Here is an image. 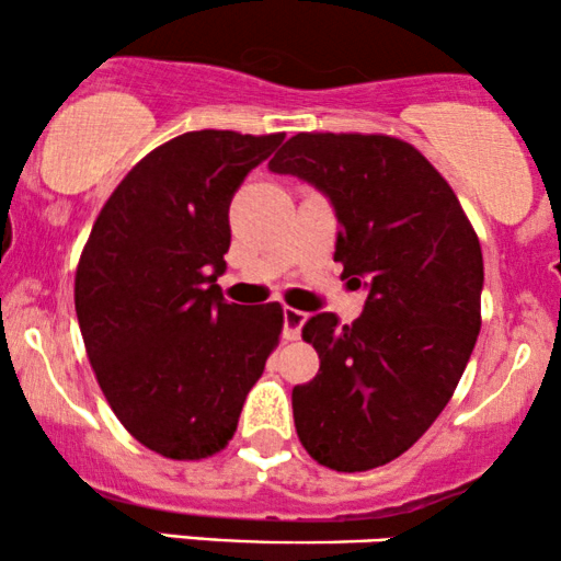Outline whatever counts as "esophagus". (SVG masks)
Masks as SVG:
<instances>
[{"label": "esophagus", "instance_id": "1", "mask_svg": "<svg viewBox=\"0 0 561 561\" xmlns=\"http://www.w3.org/2000/svg\"><path fill=\"white\" fill-rule=\"evenodd\" d=\"M305 322H307L305 312H299V309H294V307L283 309V339H286V341L299 339Z\"/></svg>", "mask_w": 561, "mask_h": 561}]
</instances>
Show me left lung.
<instances>
[{
	"instance_id": "1",
	"label": "left lung",
	"mask_w": 561,
	"mask_h": 561,
	"mask_svg": "<svg viewBox=\"0 0 561 561\" xmlns=\"http://www.w3.org/2000/svg\"><path fill=\"white\" fill-rule=\"evenodd\" d=\"M270 170L331 199L333 260L370 291L352 325L322 312L301 328L320 373L294 386L296 433L331 470H373L433 425L470 362L483 291L478 233L444 175L401 138L296 134Z\"/></svg>"
}]
</instances>
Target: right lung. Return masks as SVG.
Here are the masks:
<instances>
[{"label":"right lung","instance_id":"right-lung-1","mask_svg":"<svg viewBox=\"0 0 561 561\" xmlns=\"http://www.w3.org/2000/svg\"><path fill=\"white\" fill-rule=\"evenodd\" d=\"M283 136L188 130L151 149L78 260L76 314L99 388L125 431L168 459L226 449L280 341L278 301L228 305L215 280L230 199Z\"/></svg>","mask_w":561,"mask_h":561}]
</instances>
